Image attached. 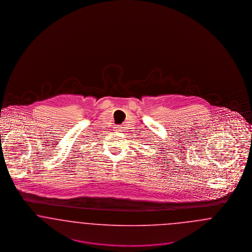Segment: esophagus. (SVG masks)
<instances>
[{
	"label": "esophagus",
	"mask_w": 252,
	"mask_h": 252,
	"mask_svg": "<svg viewBox=\"0 0 252 252\" xmlns=\"http://www.w3.org/2000/svg\"><path fill=\"white\" fill-rule=\"evenodd\" d=\"M117 128H120V127H117Z\"/></svg>",
	"instance_id": "34e87169"
}]
</instances>
